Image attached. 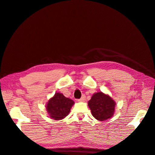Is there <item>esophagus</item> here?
<instances>
[{"label": "esophagus", "mask_w": 155, "mask_h": 155, "mask_svg": "<svg viewBox=\"0 0 155 155\" xmlns=\"http://www.w3.org/2000/svg\"><path fill=\"white\" fill-rule=\"evenodd\" d=\"M78 102H84L86 101V96L83 95L80 99H78Z\"/></svg>", "instance_id": "34e87169"}]
</instances>
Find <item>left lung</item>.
<instances>
[{"instance_id": "left-lung-1", "label": "left lung", "mask_w": 155, "mask_h": 155, "mask_svg": "<svg viewBox=\"0 0 155 155\" xmlns=\"http://www.w3.org/2000/svg\"><path fill=\"white\" fill-rule=\"evenodd\" d=\"M92 115L98 121H106L115 113L116 103L109 95L102 92L94 93L88 101Z\"/></svg>"}]
</instances>
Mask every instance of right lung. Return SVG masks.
<instances>
[{"label":"right lung","instance_id":"right-lung-1","mask_svg":"<svg viewBox=\"0 0 155 155\" xmlns=\"http://www.w3.org/2000/svg\"><path fill=\"white\" fill-rule=\"evenodd\" d=\"M74 103V101L66 98L62 93L56 92L47 102L46 109L50 118L59 121L69 115Z\"/></svg>","mask_w":155,"mask_h":155}]
</instances>
